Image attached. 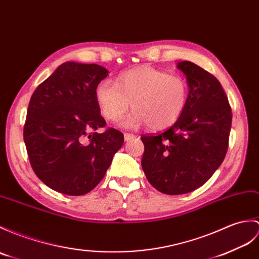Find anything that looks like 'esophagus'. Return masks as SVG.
I'll return each mask as SVG.
<instances>
[{
  "instance_id": "1",
  "label": "esophagus",
  "mask_w": 259,
  "mask_h": 259,
  "mask_svg": "<svg viewBox=\"0 0 259 259\" xmlns=\"http://www.w3.org/2000/svg\"><path fill=\"white\" fill-rule=\"evenodd\" d=\"M124 141H129V140H131V139H134L135 138V135H132V134H128V132H124Z\"/></svg>"
}]
</instances>
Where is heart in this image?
<instances>
[{
	"instance_id": "1",
	"label": "heart",
	"mask_w": 259,
	"mask_h": 259,
	"mask_svg": "<svg viewBox=\"0 0 259 259\" xmlns=\"http://www.w3.org/2000/svg\"><path fill=\"white\" fill-rule=\"evenodd\" d=\"M189 97L188 82L153 67L131 69L117 76L115 82L104 80L96 88V99L102 116L117 121L129 110L124 120L127 128L160 130L170 127L181 117Z\"/></svg>"
}]
</instances>
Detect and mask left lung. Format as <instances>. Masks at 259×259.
Here are the masks:
<instances>
[{
    "instance_id": "1",
    "label": "left lung",
    "mask_w": 259,
    "mask_h": 259,
    "mask_svg": "<svg viewBox=\"0 0 259 259\" xmlns=\"http://www.w3.org/2000/svg\"><path fill=\"white\" fill-rule=\"evenodd\" d=\"M189 97L176 123L157 135L141 136V165L154 189L169 195L200 188L223 162L232 125V109L221 82L205 69L183 61Z\"/></svg>"
}]
</instances>
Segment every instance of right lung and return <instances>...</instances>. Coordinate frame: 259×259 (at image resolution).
<instances>
[{
  "instance_id": "add662e5",
  "label": "right lung",
  "mask_w": 259,
  "mask_h": 259,
  "mask_svg": "<svg viewBox=\"0 0 259 259\" xmlns=\"http://www.w3.org/2000/svg\"><path fill=\"white\" fill-rule=\"evenodd\" d=\"M107 76L97 64L66 62L29 100L23 131L29 163L40 181L59 193L92 191L122 147V132L96 131L106 125L96 88Z\"/></svg>"
}]
</instances>
